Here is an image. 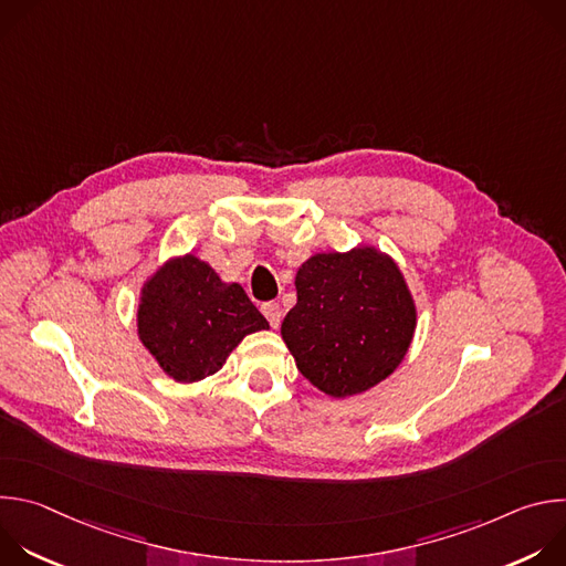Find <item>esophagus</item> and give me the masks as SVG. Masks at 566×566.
Wrapping results in <instances>:
<instances>
[{"instance_id": "esophagus-1", "label": "esophagus", "mask_w": 566, "mask_h": 566, "mask_svg": "<svg viewBox=\"0 0 566 566\" xmlns=\"http://www.w3.org/2000/svg\"><path fill=\"white\" fill-rule=\"evenodd\" d=\"M262 313L266 315L269 325H271L273 329H277L280 319H282V308H280V304H277V302H264V304H262Z\"/></svg>"}]
</instances>
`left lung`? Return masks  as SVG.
Returning a JSON list of instances; mask_svg holds the SVG:
<instances>
[{
	"instance_id": "obj_1",
	"label": "left lung",
	"mask_w": 566,
	"mask_h": 566,
	"mask_svg": "<svg viewBox=\"0 0 566 566\" xmlns=\"http://www.w3.org/2000/svg\"><path fill=\"white\" fill-rule=\"evenodd\" d=\"M282 338L300 374L334 398L360 394L406 358L417 308L398 266L376 249L319 253L297 275Z\"/></svg>"
}]
</instances>
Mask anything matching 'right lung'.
Segmentation results:
<instances>
[{"label": "right lung", "mask_w": 566, "mask_h": 566, "mask_svg": "<svg viewBox=\"0 0 566 566\" xmlns=\"http://www.w3.org/2000/svg\"><path fill=\"white\" fill-rule=\"evenodd\" d=\"M269 329L239 284H223L195 255L168 262L143 289L138 336L168 376L201 380L226 363L241 338Z\"/></svg>", "instance_id": "obj_1"}]
</instances>
